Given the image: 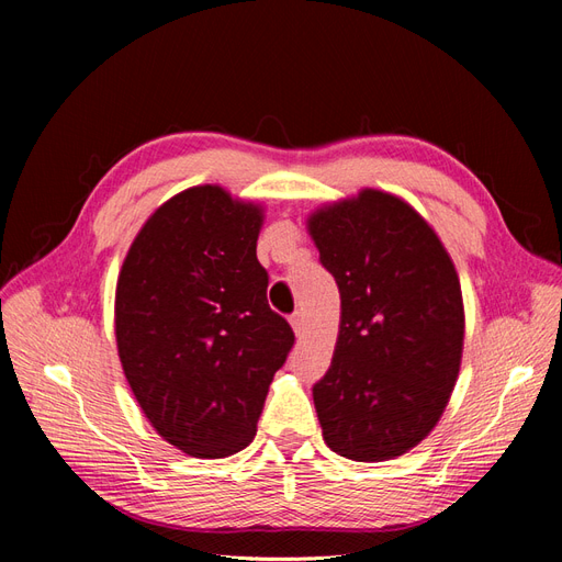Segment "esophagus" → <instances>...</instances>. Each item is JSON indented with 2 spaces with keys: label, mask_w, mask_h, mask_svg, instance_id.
Returning <instances> with one entry per match:
<instances>
[{
  "label": "esophagus",
  "mask_w": 562,
  "mask_h": 562,
  "mask_svg": "<svg viewBox=\"0 0 562 562\" xmlns=\"http://www.w3.org/2000/svg\"><path fill=\"white\" fill-rule=\"evenodd\" d=\"M288 321H291V326H293L295 335H300V333L304 330V316H302V312H295Z\"/></svg>",
  "instance_id": "1"
}]
</instances>
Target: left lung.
Wrapping results in <instances>:
<instances>
[{"label": "left lung", "instance_id": "1", "mask_svg": "<svg viewBox=\"0 0 562 562\" xmlns=\"http://www.w3.org/2000/svg\"><path fill=\"white\" fill-rule=\"evenodd\" d=\"M307 225L342 302L333 363L314 384L323 440L353 462L394 459L429 436L459 375L454 265L427 220L389 192L361 190Z\"/></svg>", "mask_w": 562, "mask_h": 562}]
</instances>
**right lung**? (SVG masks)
I'll return each mask as SVG.
<instances>
[{
	"label": "right lung",
	"mask_w": 562,
	"mask_h": 562,
	"mask_svg": "<svg viewBox=\"0 0 562 562\" xmlns=\"http://www.w3.org/2000/svg\"><path fill=\"white\" fill-rule=\"evenodd\" d=\"M262 206L217 184L149 215L119 271L114 333L124 375L157 434L220 459L252 443L274 372L295 345L267 304Z\"/></svg>",
	"instance_id": "obj_1"
}]
</instances>
